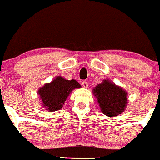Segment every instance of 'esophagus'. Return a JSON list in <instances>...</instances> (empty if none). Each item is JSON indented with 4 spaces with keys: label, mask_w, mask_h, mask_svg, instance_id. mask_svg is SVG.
<instances>
[{
    "label": "esophagus",
    "mask_w": 160,
    "mask_h": 160,
    "mask_svg": "<svg viewBox=\"0 0 160 160\" xmlns=\"http://www.w3.org/2000/svg\"><path fill=\"white\" fill-rule=\"evenodd\" d=\"M81 84H82V86H83V88H88V82L84 81V80H83V81H82Z\"/></svg>",
    "instance_id": "obj_1"
}]
</instances>
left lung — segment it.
<instances>
[{
  "label": "left lung",
  "instance_id": "8db88e82",
  "mask_svg": "<svg viewBox=\"0 0 160 160\" xmlns=\"http://www.w3.org/2000/svg\"><path fill=\"white\" fill-rule=\"evenodd\" d=\"M102 114L115 117L125 110L127 105V92L108 80H103L93 89Z\"/></svg>",
  "mask_w": 160,
  "mask_h": 160
}]
</instances>
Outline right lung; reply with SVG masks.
<instances>
[{
    "label": "right lung",
    "instance_id": "add662e5",
    "mask_svg": "<svg viewBox=\"0 0 160 160\" xmlns=\"http://www.w3.org/2000/svg\"><path fill=\"white\" fill-rule=\"evenodd\" d=\"M81 88L75 80H68L62 77H57L53 81L46 83L38 91L43 107L50 112L58 110L63 107L72 91Z\"/></svg>",
    "mask_w": 160,
    "mask_h": 160
}]
</instances>
